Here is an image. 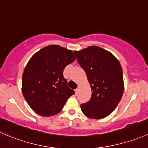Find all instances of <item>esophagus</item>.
Returning a JSON list of instances; mask_svg holds the SVG:
<instances>
[{
  "label": "esophagus",
  "mask_w": 148,
  "mask_h": 148,
  "mask_svg": "<svg viewBox=\"0 0 148 148\" xmlns=\"http://www.w3.org/2000/svg\"><path fill=\"white\" fill-rule=\"evenodd\" d=\"M80 87L79 86V85H78V87H77V88H76L75 90V94H76V95H77V94L78 93V92H79V90H80Z\"/></svg>",
  "instance_id": "obj_1"
}]
</instances>
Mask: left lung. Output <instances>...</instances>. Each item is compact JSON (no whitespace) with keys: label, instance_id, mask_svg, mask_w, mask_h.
Returning <instances> with one entry per match:
<instances>
[{"label":"left lung","instance_id":"obj_1","mask_svg":"<svg viewBox=\"0 0 148 148\" xmlns=\"http://www.w3.org/2000/svg\"><path fill=\"white\" fill-rule=\"evenodd\" d=\"M74 53L92 90L90 101L80 105L82 112L92 119L106 118L116 108L123 96L121 65L112 53L98 46H89Z\"/></svg>","mask_w":148,"mask_h":148}]
</instances>
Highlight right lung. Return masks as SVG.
<instances>
[{
	"instance_id": "add662e5",
	"label": "right lung",
	"mask_w": 148,
	"mask_h": 148,
	"mask_svg": "<svg viewBox=\"0 0 148 148\" xmlns=\"http://www.w3.org/2000/svg\"><path fill=\"white\" fill-rule=\"evenodd\" d=\"M75 60L72 51L57 45L45 47L32 56L23 74L22 92L36 113L56 115L75 94L63 77L64 68Z\"/></svg>"
}]
</instances>
